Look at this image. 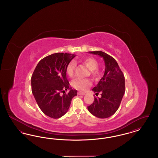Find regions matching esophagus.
I'll return each mask as SVG.
<instances>
[{"label": "esophagus", "mask_w": 158, "mask_h": 158, "mask_svg": "<svg viewBox=\"0 0 158 158\" xmlns=\"http://www.w3.org/2000/svg\"><path fill=\"white\" fill-rule=\"evenodd\" d=\"M77 94H78V95H85L86 94L85 92H81V91H79L77 92Z\"/></svg>", "instance_id": "obj_1"}]
</instances>
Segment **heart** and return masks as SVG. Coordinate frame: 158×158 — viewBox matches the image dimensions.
<instances>
[{
  "label": "heart",
  "mask_w": 158,
  "mask_h": 158,
  "mask_svg": "<svg viewBox=\"0 0 158 158\" xmlns=\"http://www.w3.org/2000/svg\"><path fill=\"white\" fill-rule=\"evenodd\" d=\"M83 63L85 64L87 68L90 70L91 75L95 77L98 75L97 69L98 68V63L97 60L92 57H87L82 60ZM76 63L75 61L72 60L66 68V73L69 77H72L74 75ZM92 85V82L89 79H81L76 78L72 82L73 86L80 90H86Z\"/></svg>",
  "instance_id": "heart-1"
}]
</instances>
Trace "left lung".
<instances>
[{
	"label": "left lung",
	"mask_w": 158,
	"mask_h": 158,
	"mask_svg": "<svg viewBox=\"0 0 158 158\" xmlns=\"http://www.w3.org/2000/svg\"><path fill=\"white\" fill-rule=\"evenodd\" d=\"M102 57L105 62L104 75L92 90L101 98H94L93 103L88 106L92 115L106 118L115 113L125 93V78L117 62L113 57L101 51L89 52Z\"/></svg>",
	"instance_id": "left-lung-1"
}]
</instances>
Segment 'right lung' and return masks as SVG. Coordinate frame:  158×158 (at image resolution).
<instances>
[{
    "instance_id": "1",
    "label": "right lung",
    "mask_w": 158,
    "mask_h": 158,
    "mask_svg": "<svg viewBox=\"0 0 158 158\" xmlns=\"http://www.w3.org/2000/svg\"><path fill=\"white\" fill-rule=\"evenodd\" d=\"M75 56L63 53L49 55L38 62L31 77L32 92L38 105L51 118L64 115L77 95V90L69 87L66 77L68 64ZM68 89L69 92L66 94Z\"/></svg>"
}]
</instances>
